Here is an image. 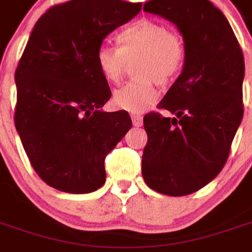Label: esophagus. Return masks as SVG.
<instances>
[{
	"label": "esophagus",
	"instance_id": "esophagus-1",
	"mask_svg": "<svg viewBox=\"0 0 252 252\" xmlns=\"http://www.w3.org/2000/svg\"><path fill=\"white\" fill-rule=\"evenodd\" d=\"M132 123L135 126H143V117L140 115H132Z\"/></svg>",
	"mask_w": 252,
	"mask_h": 252
}]
</instances>
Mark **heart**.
I'll use <instances>...</instances> for the list:
<instances>
[{
	"label": "heart",
	"instance_id": "b5f03b06",
	"mask_svg": "<svg viewBox=\"0 0 252 252\" xmlns=\"http://www.w3.org/2000/svg\"><path fill=\"white\" fill-rule=\"evenodd\" d=\"M120 48L102 44L95 61L106 82L119 83L128 63H133L137 79L116 90L113 104L131 113H143L158 99L157 82L169 85L185 64L184 37L167 25L153 19H140L117 35Z\"/></svg>",
	"mask_w": 252,
	"mask_h": 252
}]
</instances>
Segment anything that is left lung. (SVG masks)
Masks as SVG:
<instances>
[{"instance_id": "left-lung-1", "label": "left lung", "mask_w": 252, "mask_h": 252, "mask_svg": "<svg viewBox=\"0 0 252 252\" xmlns=\"http://www.w3.org/2000/svg\"><path fill=\"white\" fill-rule=\"evenodd\" d=\"M144 10L173 21L186 59L158 109L144 116L142 174L150 188L188 195L221 171L243 117L244 58L224 14L208 0H151Z\"/></svg>"}]
</instances>
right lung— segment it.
Listing matches in <instances>:
<instances>
[{
  "instance_id": "1",
  "label": "right lung",
  "mask_w": 252,
  "mask_h": 252,
  "mask_svg": "<svg viewBox=\"0 0 252 252\" xmlns=\"http://www.w3.org/2000/svg\"><path fill=\"white\" fill-rule=\"evenodd\" d=\"M142 3L71 0L37 20L14 72V126L32 167L54 189L82 194L105 184V158L131 129L126 110L104 112L112 95L95 55Z\"/></svg>"
}]
</instances>
